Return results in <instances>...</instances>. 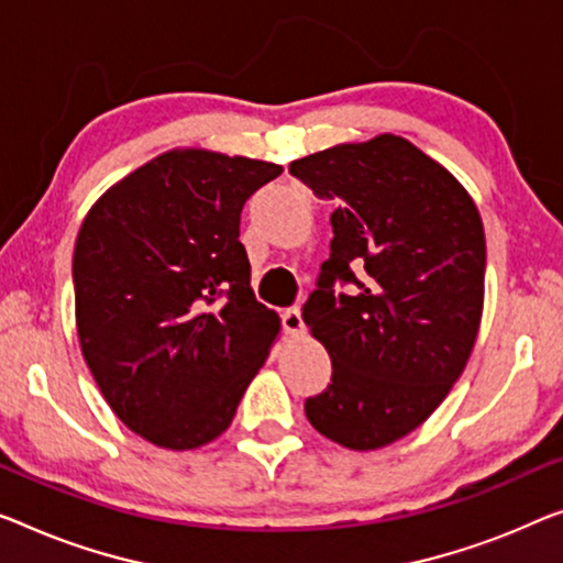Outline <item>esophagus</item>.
<instances>
[{
	"label": "esophagus",
	"instance_id": "obj_1",
	"mask_svg": "<svg viewBox=\"0 0 563 563\" xmlns=\"http://www.w3.org/2000/svg\"><path fill=\"white\" fill-rule=\"evenodd\" d=\"M283 329L288 331L290 335H300L306 329V321H303V313H300V308H288L283 313Z\"/></svg>",
	"mask_w": 563,
	"mask_h": 563
}]
</instances>
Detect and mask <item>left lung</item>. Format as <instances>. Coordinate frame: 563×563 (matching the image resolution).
Segmentation results:
<instances>
[{"label": "left lung", "instance_id": "1", "mask_svg": "<svg viewBox=\"0 0 563 563\" xmlns=\"http://www.w3.org/2000/svg\"><path fill=\"white\" fill-rule=\"evenodd\" d=\"M290 174L335 201L331 257L303 306L333 376L306 417L341 448L382 450L442 405L473 354L485 300L481 212L440 162L394 133L296 158ZM335 279L355 288L333 297Z\"/></svg>", "mask_w": 563, "mask_h": 563}]
</instances>
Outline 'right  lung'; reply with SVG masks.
I'll return each instance as SVG.
<instances>
[{"label": "right lung", "mask_w": 563, "mask_h": 563, "mask_svg": "<svg viewBox=\"0 0 563 563\" xmlns=\"http://www.w3.org/2000/svg\"><path fill=\"white\" fill-rule=\"evenodd\" d=\"M280 164L179 146L88 209L73 253L82 358L113 415L151 444L197 450L232 424L280 333L257 303L240 212Z\"/></svg>", "instance_id": "right-lung-1"}]
</instances>
